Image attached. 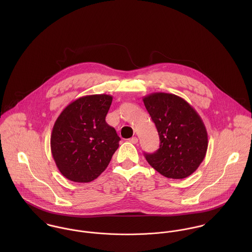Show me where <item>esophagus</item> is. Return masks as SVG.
<instances>
[{
	"instance_id": "obj_1",
	"label": "esophagus",
	"mask_w": 252,
	"mask_h": 252,
	"mask_svg": "<svg viewBox=\"0 0 252 252\" xmlns=\"http://www.w3.org/2000/svg\"><path fill=\"white\" fill-rule=\"evenodd\" d=\"M129 142H130L131 144H136L138 143V138H137V137H133V138L129 139Z\"/></svg>"
}]
</instances>
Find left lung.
Returning <instances> with one entry per match:
<instances>
[{"label": "left lung", "mask_w": 252, "mask_h": 252, "mask_svg": "<svg viewBox=\"0 0 252 252\" xmlns=\"http://www.w3.org/2000/svg\"><path fill=\"white\" fill-rule=\"evenodd\" d=\"M158 131L160 147L144 153L148 164L162 176L181 180L192 175L208 149V132L198 112L175 94L156 92L143 98Z\"/></svg>", "instance_id": "1"}]
</instances>
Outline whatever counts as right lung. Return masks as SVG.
<instances>
[{"label": "right lung", "instance_id": "obj_1", "mask_svg": "<svg viewBox=\"0 0 252 252\" xmlns=\"http://www.w3.org/2000/svg\"><path fill=\"white\" fill-rule=\"evenodd\" d=\"M111 102L112 96L107 94L83 96L69 104L56 119L50 147L66 179L86 183L107 169L120 141L106 122Z\"/></svg>", "mask_w": 252, "mask_h": 252}]
</instances>
